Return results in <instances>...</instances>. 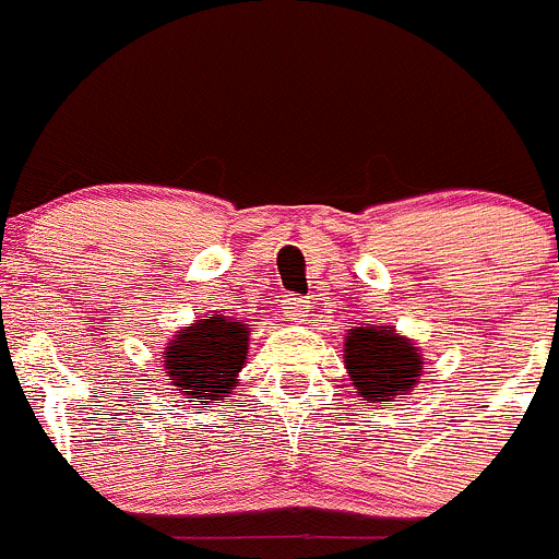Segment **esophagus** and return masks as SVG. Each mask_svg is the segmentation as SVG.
I'll list each match as a JSON object with an SVG mask.
<instances>
[{
  "mask_svg": "<svg viewBox=\"0 0 559 559\" xmlns=\"http://www.w3.org/2000/svg\"><path fill=\"white\" fill-rule=\"evenodd\" d=\"M310 307H312V301L310 299H305V296H296V294H290V296H285V316L288 318H294V321H305V316L307 312H310Z\"/></svg>",
  "mask_w": 559,
  "mask_h": 559,
  "instance_id": "esophagus-1",
  "label": "esophagus"
}]
</instances>
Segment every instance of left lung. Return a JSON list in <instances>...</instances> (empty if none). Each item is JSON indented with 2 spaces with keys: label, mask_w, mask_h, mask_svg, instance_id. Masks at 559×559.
<instances>
[{
  "label": "left lung",
  "mask_w": 559,
  "mask_h": 559,
  "mask_svg": "<svg viewBox=\"0 0 559 559\" xmlns=\"http://www.w3.org/2000/svg\"><path fill=\"white\" fill-rule=\"evenodd\" d=\"M345 368L359 395L370 403L390 401L414 386L423 359L414 343L390 326H356L345 340Z\"/></svg>",
  "instance_id": "left-lung-1"
}]
</instances>
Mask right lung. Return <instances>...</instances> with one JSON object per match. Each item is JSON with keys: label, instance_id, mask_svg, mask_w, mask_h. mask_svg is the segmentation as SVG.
Wrapping results in <instances>:
<instances>
[{"label": "right lung", "instance_id": "1", "mask_svg": "<svg viewBox=\"0 0 559 559\" xmlns=\"http://www.w3.org/2000/svg\"><path fill=\"white\" fill-rule=\"evenodd\" d=\"M247 323L233 318H203L194 326H186L167 345L169 381L197 401L194 406H209L225 401L227 392L238 384L247 359Z\"/></svg>", "mask_w": 559, "mask_h": 559}]
</instances>
